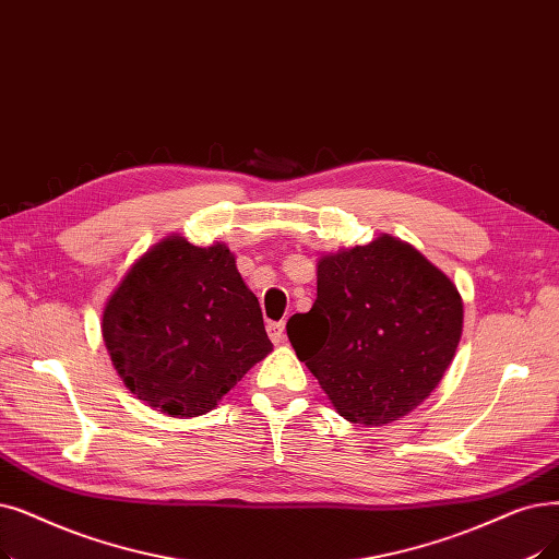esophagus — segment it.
Segmentation results:
<instances>
[{"mask_svg": "<svg viewBox=\"0 0 559 559\" xmlns=\"http://www.w3.org/2000/svg\"><path fill=\"white\" fill-rule=\"evenodd\" d=\"M266 333H270L274 345H281L285 340V322H270L266 324Z\"/></svg>", "mask_w": 559, "mask_h": 559, "instance_id": "esophagus-1", "label": "esophagus"}]
</instances>
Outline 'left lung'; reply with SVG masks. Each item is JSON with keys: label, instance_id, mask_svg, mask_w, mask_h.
Returning a JSON list of instances; mask_svg holds the SVG:
<instances>
[{"label": "left lung", "instance_id": "obj_1", "mask_svg": "<svg viewBox=\"0 0 559 559\" xmlns=\"http://www.w3.org/2000/svg\"><path fill=\"white\" fill-rule=\"evenodd\" d=\"M461 324L454 283L414 247L381 235L318 262V299L287 322V337L340 416L381 427L439 385Z\"/></svg>", "mask_w": 559, "mask_h": 559}]
</instances>
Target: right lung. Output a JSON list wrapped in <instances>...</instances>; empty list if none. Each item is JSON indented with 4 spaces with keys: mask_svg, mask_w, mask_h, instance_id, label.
Segmentation results:
<instances>
[{
    "mask_svg": "<svg viewBox=\"0 0 559 559\" xmlns=\"http://www.w3.org/2000/svg\"><path fill=\"white\" fill-rule=\"evenodd\" d=\"M103 337L130 391L174 418L207 414L272 352L233 253L182 237L132 264L107 301Z\"/></svg>",
    "mask_w": 559,
    "mask_h": 559,
    "instance_id": "1",
    "label": "right lung"
}]
</instances>
